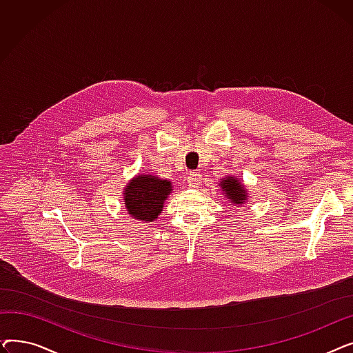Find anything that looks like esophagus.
Returning a JSON list of instances; mask_svg holds the SVG:
<instances>
[{
	"label": "esophagus",
	"mask_w": 353,
	"mask_h": 353,
	"mask_svg": "<svg viewBox=\"0 0 353 353\" xmlns=\"http://www.w3.org/2000/svg\"><path fill=\"white\" fill-rule=\"evenodd\" d=\"M188 183H189V186L193 189L199 188V184L201 183V174L197 172H190L188 176Z\"/></svg>",
	"instance_id": "esophagus-1"
}]
</instances>
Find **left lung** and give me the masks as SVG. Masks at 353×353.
Instances as JSON below:
<instances>
[{
  "label": "left lung",
  "mask_w": 353,
  "mask_h": 353,
  "mask_svg": "<svg viewBox=\"0 0 353 353\" xmlns=\"http://www.w3.org/2000/svg\"><path fill=\"white\" fill-rule=\"evenodd\" d=\"M221 188H223V192L226 193V196L233 200V203L236 205H242V203L246 200V192L242 188L239 180H236V177H228L226 180H223L221 183Z\"/></svg>",
  "instance_id": "obj_1"
}]
</instances>
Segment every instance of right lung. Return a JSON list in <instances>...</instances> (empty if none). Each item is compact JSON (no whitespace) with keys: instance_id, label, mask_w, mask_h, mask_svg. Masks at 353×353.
Segmentation results:
<instances>
[{"instance_id":"right-lung-1","label":"right lung","mask_w":353,"mask_h":353,"mask_svg":"<svg viewBox=\"0 0 353 353\" xmlns=\"http://www.w3.org/2000/svg\"><path fill=\"white\" fill-rule=\"evenodd\" d=\"M172 183L156 176H137L124 192L127 212L140 221H153L163 210V201L172 192Z\"/></svg>"}]
</instances>
